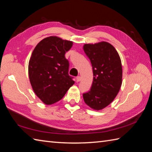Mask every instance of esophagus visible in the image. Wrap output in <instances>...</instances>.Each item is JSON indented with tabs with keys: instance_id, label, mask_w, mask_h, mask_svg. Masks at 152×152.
I'll return each instance as SVG.
<instances>
[{
	"instance_id": "1",
	"label": "esophagus",
	"mask_w": 152,
	"mask_h": 152,
	"mask_svg": "<svg viewBox=\"0 0 152 152\" xmlns=\"http://www.w3.org/2000/svg\"><path fill=\"white\" fill-rule=\"evenodd\" d=\"M76 80L77 82H79L80 80H81V77H80V76H77L76 78Z\"/></svg>"
}]
</instances>
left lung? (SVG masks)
<instances>
[{
	"label": "left lung",
	"mask_w": 152,
	"mask_h": 152,
	"mask_svg": "<svg viewBox=\"0 0 152 152\" xmlns=\"http://www.w3.org/2000/svg\"><path fill=\"white\" fill-rule=\"evenodd\" d=\"M83 50L91 61L93 81L89 91L83 94L86 104L99 110L115 99L122 83L120 57L114 47L106 42L85 44Z\"/></svg>",
	"instance_id": "1"
}]
</instances>
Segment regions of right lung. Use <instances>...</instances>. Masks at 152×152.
I'll list each match as a JSON object with an SVG mask.
<instances>
[{
  "instance_id": "1",
  "label": "right lung",
  "mask_w": 152,
  "mask_h": 152,
  "mask_svg": "<svg viewBox=\"0 0 152 152\" xmlns=\"http://www.w3.org/2000/svg\"><path fill=\"white\" fill-rule=\"evenodd\" d=\"M72 42L57 37L44 38L35 47L28 63V76L35 94L46 104L60 101L74 82L69 76L66 51Z\"/></svg>"
}]
</instances>
